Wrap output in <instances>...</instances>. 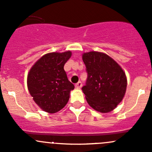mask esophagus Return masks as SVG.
Returning <instances> with one entry per match:
<instances>
[{"label": "esophagus", "instance_id": "obj_1", "mask_svg": "<svg viewBox=\"0 0 152 152\" xmlns=\"http://www.w3.org/2000/svg\"><path fill=\"white\" fill-rule=\"evenodd\" d=\"M82 84L81 82H79L78 83H76V85H75V87H76V88H77V89L81 88V87H82Z\"/></svg>", "mask_w": 152, "mask_h": 152}]
</instances>
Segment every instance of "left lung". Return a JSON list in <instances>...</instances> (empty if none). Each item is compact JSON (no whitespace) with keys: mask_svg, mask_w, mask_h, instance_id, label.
Segmentation results:
<instances>
[{"mask_svg":"<svg viewBox=\"0 0 152 152\" xmlns=\"http://www.w3.org/2000/svg\"><path fill=\"white\" fill-rule=\"evenodd\" d=\"M82 59L87 79L82 90L87 103L102 113L113 111L125 96L127 86L125 72L113 58L102 52L84 53Z\"/></svg>","mask_w":152,"mask_h":152,"instance_id":"1","label":"left lung"}]
</instances>
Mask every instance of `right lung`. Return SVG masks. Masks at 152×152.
Returning a JSON list of instances; mask_svg holds the SVG:
<instances>
[{
    "instance_id": "right-lung-1",
    "label": "right lung",
    "mask_w": 152,
    "mask_h": 152,
    "mask_svg": "<svg viewBox=\"0 0 152 152\" xmlns=\"http://www.w3.org/2000/svg\"><path fill=\"white\" fill-rule=\"evenodd\" d=\"M70 50L43 55L29 70L27 86L38 107L48 113L62 110L70 98L74 85L67 79L64 65L70 58Z\"/></svg>"
}]
</instances>
